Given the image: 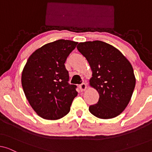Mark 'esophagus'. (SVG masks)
I'll return each mask as SVG.
<instances>
[{
	"instance_id": "34e87169",
	"label": "esophagus",
	"mask_w": 152,
	"mask_h": 152,
	"mask_svg": "<svg viewBox=\"0 0 152 152\" xmlns=\"http://www.w3.org/2000/svg\"><path fill=\"white\" fill-rule=\"evenodd\" d=\"M87 88V86L86 84H84V83H82V84H81L80 86H79V88H80V90L81 91H84L86 90Z\"/></svg>"
}]
</instances>
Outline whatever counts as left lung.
Returning a JSON list of instances; mask_svg holds the SVG:
<instances>
[{
  "mask_svg": "<svg viewBox=\"0 0 152 152\" xmlns=\"http://www.w3.org/2000/svg\"><path fill=\"white\" fill-rule=\"evenodd\" d=\"M92 70L90 85L99 95L98 102L89 111L101 119L119 115L128 105L136 78L132 64L121 52L101 41H86L77 46Z\"/></svg>",
  "mask_w": 152,
  "mask_h": 152,
  "instance_id": "8db88e82",
  "label": "left lung"
}]
</instances>
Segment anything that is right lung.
I'll use <instances>...</instances> for the list:
<instances>
[{"label": "right lung", "mask_w": 152, "mask_h": 152, "mask_svg": "<svg viewBox=\"0 0 152 152\" xmlns=\"http://www.w3.org/2000/svg\"><path fill=\"white\" fill-rule=\"evenodd\" d=\"M77 43L64 39L47 43L30 56L23 70L21 83L26 98L43 119L63 118L77 95V86L68 84L64 65Z\"/></svg>", "instance_id": "add662e5"}]
</instances>
